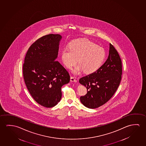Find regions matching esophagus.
Returning <instances> with one entry per match:
<instances>
[{
    "label": "esophagus",
    "instance_id": "34e87169",
    "mask_svg": "<svg viewBox=\"0 0 146 146\" xmlns=\"http://www.w3.org/2000/svg\"><path fill=\"white\" fill-rule=\"evenodd\" d=\"M70 81H71V82H77L76 79L74 77H71V78H70Z\"/></svg>",
    "mask_w": 146,
    "mask_h": 146
}]
</instances>
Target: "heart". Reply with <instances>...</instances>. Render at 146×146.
<instances>
[{"mask_svg": "<svg viewBox=\"0 0 146 146\" xmlns=\"http://www.w3.org/2000/svg\"><path fill=\"white\" fill-rule=\"evenodd\" d=\"M70 48L65 47L61 53V58L66 67L72 70L74 74L84 70L85 73H92L100 67L105 60L106 52L103 47L86 39H77L70 43ZM79 61H78V60Z\"/></svg>", "mask_w": 146, "mask_h": 146, "instance_id": "b5f03b06", "label": "heart"}]
</instances>
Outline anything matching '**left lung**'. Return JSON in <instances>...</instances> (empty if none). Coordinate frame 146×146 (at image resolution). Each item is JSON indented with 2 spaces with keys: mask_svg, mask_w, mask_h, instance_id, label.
<instances>
[{
  "mask_svg": "<svg viewBox=\"0 0 146 146\" xmlns=\"http://www.w3.org/2000/svg\"><path fill=\"white\" fill-rule=\"evenodd\" d=\"M108 58L94 73L79 79V83L87 88L88 92L80 100L86 107L95 109L110 100L119 86L122 75V62L119 54L109 44Z\"/></svg>",
  "mask_w": 146,
  "mask_h": 146,
  "instance_id": "1",
  "label": "left lung"
}]
</instances>
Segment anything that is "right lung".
Listing matches in <instances>:
<instances>
[{
  "label": "right lung",
  "instance_id": "obj_1",
  "mask_svg": "<svg viewBox=\"0 0 146 146\" xmlns=\"http://www.w3.org/2000/svg\"><path fill=\"white\" fill-rule=\"evenodd\" d=\"M60 34L39 38L28 49L23 64L27 89L37 103L46 108L56 105L62 98L61 88L70 81V75L58 61Z\"/></svg>",
  "mask_w": 146,
  "mask_h": 146
}]
</instances>
